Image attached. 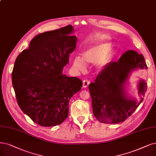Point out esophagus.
Segmentation results:
<instances>
[{
    "mask_svg": "<svg viewBox=\"0 0 156 156\" xmlns=\"http://www.w3.org/2000/svg\"><path fill=\"white\" fill-rule=\"evenodd\" d=\"M89 83H90V81L89 80H87V79L84 80L83 81V87L85 88V87H88V85H89Z\"/></svg>",
    "mask_w": 156,
    "mask_h": 156,
    "instance_id": "1",
    "label": "esophagus"
}]
</instances>
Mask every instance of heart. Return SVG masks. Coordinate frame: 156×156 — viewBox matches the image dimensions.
<instances>
[{"instance_id": "1", "label": "heart", "mask_w": 156, "mask_h": 156, "mask_svg": "<svg viewBox=\"0 0 156 156\" xmlns=\"http://www.w3.org/2000/svg\"><path fill=\"white\" fill-rule=\"evenodd\" d=\"M111 44L103 43L93 46L83 52L82 57L76 56L74 57L72 63L74 70L84 72L87 69L85 61L88 63L97 62V67L101 69L105 67L111 60L114 55Z\"/></svg>"}]
</instances>
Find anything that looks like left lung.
I'll use <instances>...</instances> for the list:
<instances>
[{"mask_svg": "<svg viewBox=\"0 0 156 156\" xmlns=\"http://www.w3.org/2000/svg\"><path fill=\"white\" fill-rule=\"evenodd\" d=\"M135 69H147L141 54L129 50L118 62H111L97 75L95 82L89 85L94 116L103 123H118L130 117L140 105L129 99L124 93V85L129 73ZM147 86L144 80L138 85L140 95L144 96Z\"/></svg>", "mask_w": 156, "mask_h": 156, "instance_id": "8db88e82", "label": "left lung"}]
</instances>
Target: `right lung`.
Listing matches in <instances>:
<instances>
[{"instance_id":"right-lung-1","label":"right lung","mask_w":156,"mask_h":156,"mask_svg":"<svg viewBox=\"0 0 156 156\" xmlns=\"http://www.w3.org/2000/svg\"><path fill=\"white\" fill-rule=\"evenodd\" d=\"M68 25L34 37L17 56L12 83L21 110L42 126L60 125L68 116L69 102L82 82L62 74L76 48V37Z\"/></svg>"}]
</instances>
